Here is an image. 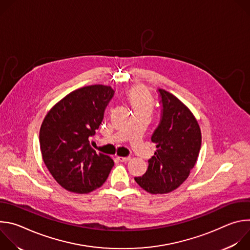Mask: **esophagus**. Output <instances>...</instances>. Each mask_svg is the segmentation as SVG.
<instances>
[{"instance_id":"obj_1","label":"esophagus","mask_w":250,"mask_h":250,"mask_svg":"<svg viewBox=\"0 0 250 250\" xmlns=\"http://www.w3.org/2000/svg\"><path fill=\"white\" fill-rule=\"evenodd\" d=\"M118 159H119L120 161H122V162H127V161H129V160H130V156H126V157L119 156V157H118Z\"/></svg>"}]
</instances>
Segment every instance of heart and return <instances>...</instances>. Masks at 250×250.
Returning <instances> with one entry per match:
<instances>
[{
  "instance_id": "obj_1",
  "label": "heart",
  "mask_w": 250,
  "mask_h": 250,
  "mask_svg": "<svg viewBox=\"0 0 250 250\" xmlns=\"http://www.w3.org/2000/svg\"><path fill=\"white\" fill-rule=\"evenodd\" d=\"M128 99L134 111L151 110L152 108V100L144 88L134 87L130 89L128 92Z\"/></svg>"
}]
</instances>
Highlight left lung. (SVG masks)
<instances>
[{"label": "left lung", "mask_w": 250, "mask_h": 250, "mask_svg": "<svg viewBox=\"0 0 250 250\" xmlns=\"http://www.w3.org/2000/svg\"><path fill=\"white\" fill-rule=\"evenodd\" d=\"M161 119L151 141L156 145L145 175L135 182L150 194L174 191L188 178L195 166L202 144L199 124L187 106L174 95L158 89Z\"/></svg>", "instance_id": "1"}]
</instances>
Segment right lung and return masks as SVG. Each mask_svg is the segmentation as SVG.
Masks as SVG:
<instances>
[{
	"mask_svg": "<svg viewBox=\"0 0 250 250\" xmlns=\"http://www.w3.org/2000/svg\"><path fill=\"white\" fill-rule=\"evenodd\" d=\"M114 94L112 87L104 85L77 89L59 101L42 122L40 144L43 162L67 191H94L104 183L114 166L113 159L97 153L89 141Z\"/></svg>",
	"mask_w": 250,
	"mask_h": 250,
	"instance_id": "add662e5",
	"label": "right lung"
}]
</instances>
